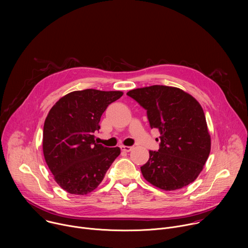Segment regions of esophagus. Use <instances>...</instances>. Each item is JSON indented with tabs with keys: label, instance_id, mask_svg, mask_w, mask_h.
Listing matches in <instances>:
<instances>
[{
	"label": "esophagus",
	"instance_id": "1",
	"mask_svg": "<svg viewBox=\"0 0 248 248\" xmlns=\"http://www.w3.org/2000/svg\"><path fill=\"white\" fill-rule=\"evenodd\" d=\"M121 149H122L123 151H124V152H129V151L132 150V147H131V146H122Z\"/></svg>",
	"mask_w": 248,
	"mask_h": 248
}]
</instances>
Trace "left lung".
I'll return each instance as SVG.
<instances>
[{
  "label": "left lung",
  "mask_w": 248,
  "mask_h": 248,
  "mask_svg": "<svg viewBox=\"0 0 248 248\" xmlns=\"http://www.w3.org/2000/svg\"><path fill=\"white\" fill-rule=\"evenodd\" d=\"M147 110L151 128H158L160 148L149 151L140 167L144 179L166 190L193 183L209 157L211 136L201 105L178 87L152 85L126 93Z\"/></svg>",
  "instance_id": "8db88e82"
}]
</instances>
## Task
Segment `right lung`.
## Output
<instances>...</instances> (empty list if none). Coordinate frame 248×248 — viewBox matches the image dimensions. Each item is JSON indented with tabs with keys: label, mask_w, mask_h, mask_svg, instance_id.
Segmentation results:
<instances>
[{
	"label": "right lung",
	"mask_w": 248,
	"mask_h": 248,
	"mask_svg": "<svg viewBox=\"0 0 248 248\" xmlns=\"http://www.w3.org/2000/svg\"><path fill=\"white\" fill-rule=\"evenodd\" d=\"M122 91L85 89L62 96L49 111L43 129V154L56 183L70 194L85 195L103 181L119 147L95 142L94 133L108 106Z\"/></svg>",
	"instance_id": "right-lung-1"
}]
</instances>
